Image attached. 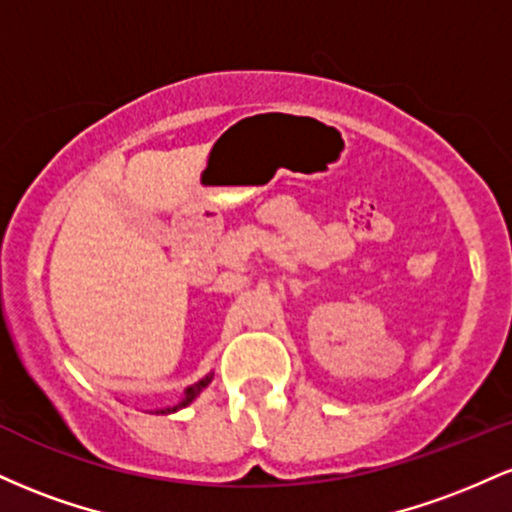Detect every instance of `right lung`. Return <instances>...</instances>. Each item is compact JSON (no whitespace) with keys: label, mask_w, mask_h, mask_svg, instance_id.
<instances>
[{"label":"right lung","mask_w":512,"mask_h":512,"mask_svg":"<svg viewBox=\"0 0 512 512\" xmlns=\"http://www.w3.org/2000/svg\"><path fill=\"white\" fill-rule=\"evenodd\" d=\"M211 378H214V373H211V375H204V378L199 380V383H195V385L187 387V390H185V397H182L178 404H173V407H166V409H156V414H173V411L190 407V404L195 402V399H197L199 392H202L204 387H207V385L211 383ZM151 414H154V411H151Z\"/></svg>","instance_id":"obj_1"}]
</instances>
